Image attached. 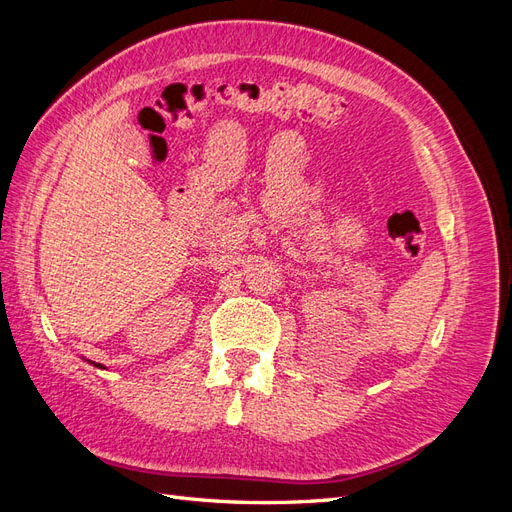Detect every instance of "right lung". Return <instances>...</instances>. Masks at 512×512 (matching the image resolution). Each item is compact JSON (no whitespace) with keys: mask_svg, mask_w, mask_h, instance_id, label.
I'll return each mask as SVG.
<instances>
[{"mask_svg":"<svg viewBox=\"0 0 512 512\" xmlns=\"http://www.w3.org/2000/svg\"><path fill=\"white\" fill-rule=\"evenodd\" d=\"M94 365H96V367H102V365H98V363H94ZM102 369H104V367H102Z\"/></svg>","mask_w":512,"mask_h":512,"instance_id":"right-lung-1","label":"right lung"}]
</instances>
